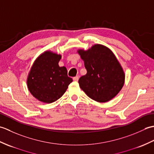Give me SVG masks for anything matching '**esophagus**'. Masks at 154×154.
<instances>
[{"instance_id":"esophagus-1","label":"esophagus","mask_w":154,"mask_h":154,"mask_svg":"<svg viewBox=\"0 0 154 154\" xmlns=\"http://www.w3.org/2000/svg\"><path fill=\"white\" fill-rule=\"evenodd\" d=\"M73 81H77L78 80H79V77H78V76L74 77L73 78Z\"/></svg>"}]
</instances>
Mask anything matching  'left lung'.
<instances>
[{
    "label": "left lung",
    "mask_w": 154,
    "mask_h": 154,
    "mask_svg": "<svg viewBox=\"0 0 154 154\" xmlns=\"http://www.w3.org/2000/svg\"><path fill=\"white\" fill-rule=\"evenodd\" d=\"M77 52L87 71L79 79L81 89L97 102L106 103L112 99L122 89L125 81V74L115 55L101 44Z\"/></svg>",
    "instance_id": "obj_1"
}]
</instances>
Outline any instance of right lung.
Segmentation results:
<instances>
[{
  "label": "right lung",
  "instance_id": "right-lung-1",
  "mask_svg": "<svg viewBox=\"0 0 154 154\" xmlns=\"http://www.w3.org/2000/svg\"><path fill=\"white\" fill-rule=\"evenodd\" d=\"M61 55L45 51L37 57L29 72L27 86L35 99L51 103L63 96L73 79L65 67L59 66Z\"/></svg>",
  "mask_w": 154,
  "mask_h": 154
}]
</instances>
